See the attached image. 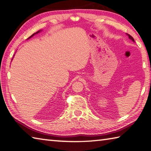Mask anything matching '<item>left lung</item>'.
<instances>
[{"label": "left lung", "mask_w": 151, "mask_h": 151, "mask_svg": "<svg viewBox=\"0 0 151 151\" xmlns=\"http://www.w3.org/2000/svg\"><path fill=\"white\" fill-rule=\"evenodd\" d=\"M127 35L128 36V38H130V40H132L133 41V42H134V38H132V36H131L130 35H128V34H127Z\"/></svg>", "instance_id": "left-lung-1"}]
</instances>
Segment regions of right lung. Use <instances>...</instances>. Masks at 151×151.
Segmentation results:
<instances>
[{
    "mask_svg": "<svg viewBox=\"0 0 151 151\" xmlns=\"http://www.w3.org/2000/svg\"><path fill=\"white\" fill-rule=\"evenodd\" d=\"M40 31H41V30H39V31H38V32H36V33H34V34H33V35H31V36H30L29 37V38L28 39L30 38H31V37H32V36H33L34 35H36V34H38V33H39V32H40Z\"/></svg>",
    "mask_w": 151,
    "mask_h": 151,
    "instance_id": "obj_1",
    "label": "right lung"
}]
</instances>
